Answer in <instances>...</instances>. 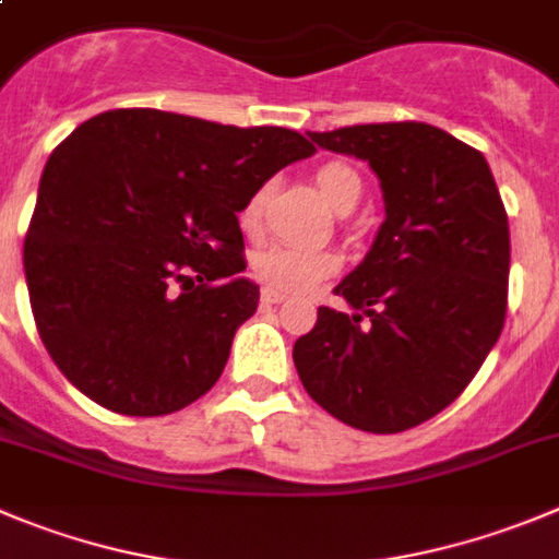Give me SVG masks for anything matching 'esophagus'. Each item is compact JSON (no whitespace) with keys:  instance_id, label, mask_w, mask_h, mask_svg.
I'll return each instance as SVG.
<instances>
[{"instance_id":"34e87169","label":"esophagus","mask_w":559,"mask_h":559,"mask_svg":"<svg viewBox=\"0 0 559 559\" xmlns=\"http://www.w3.org/2000/svg\"><path fill=\"white\" fill-rule=\"evenodd\" d=\"M259 300H262V306H278V304H284L286 295H281V292L262 289V297H259Z\"/></svg>"}]
</instances>
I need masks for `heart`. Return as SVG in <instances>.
I'll return each instance as SVG.
<instances>
[{
  "label": "heart",
  "mask_w": 559,
  "mask_h": 559,
  "mask_svg": "<svg viewBox=\"0 0 559 559\" xmlns=\"http://www.w3.org/2000/svg\"><path fill=\"white\" fill-rule=\"evenodd\" d=\"M317 187L325 195V201L336 209L338 215H347L358 206L364 195V179L350 162L331 159L322 162L314 174ZM270 185L255 187L245 198L239 209V226L242 231H259L267 206ZM338 270V255L328 248H297V245H267L250 255V275H253L264 289L292 295V292H306L320 281L331 278Z\"/></svg>",
  "instance_id": "heart-1"
}]
</instances>
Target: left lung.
<instances>
[{
  "mask_svg": "<svg viewBox=\"0 0 559 559\" xmlns=\"http://www.w3.org/2000/svg\"><path fill=\"white\" fill-rule=\"evenodd\" d=\"M320 148L367 159L385 221L372 250L295 342L317 405L367 432H403L455 403L508 314L510 228L485 156L430 123L309 132Z\"/></svg>",
  "mask_w": 559,
  "mask_h": 559,
  "instance_id": "obj_1",
  "label": "left lung"
}]
</instances>
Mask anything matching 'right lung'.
<instances>
[{
  "instance_id": "add662e5",
  "label": "right lung",
  "mask_w": 559,
  "mask_h": 559,
  "mask_svg": "<svg viewBox=\"0 0 559 559\" xmlns=\"http://www.w3.org/2000/svg\"><path fill=\"white\" fill-rule=\"evenodd\" d=\"M284 127L109 109L46 162L24 239L38 336L102 408L165 416L203 397L259 306L237 212L314 154Z\"/></svg>"
}]
</instances>
